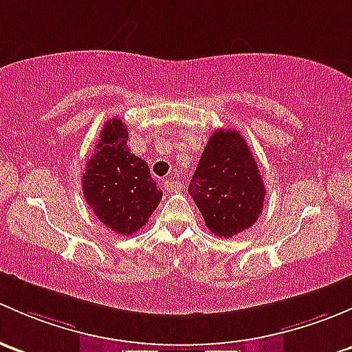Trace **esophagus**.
<instances>
[{
  "instance_id": "esophagus-1",
  "label": "esophagus",
  "mask_w": 352,
  "mask_h": 352,
  "mask_svg": "<svg viewBox=\"0 0 352 352\" xmlns=\"http://www.w3.org/2000/svg\"><path fill=\"white\" fill-rule=\"evenodd\" d=\"M162 184H164V190H168L169 193H177L181 190L179 179H173V177H166Z\"/></svg>"
}]
</instances>
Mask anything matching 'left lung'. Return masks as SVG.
Returning a JSON list of instances; mask_svg holds the SVG:
<instances>
[{"label":"left lung","mask_w":352,"mask_h":352,"mask_svg":"<svg viewBox=\"0 0 352 352\" xmlns=\"http://www.w3.org/2000/svg\"><path fill=\"white\" fill-rule=\"evenodd\" d=\"M188 191L210 232L229 239L259 219L263 177L248 142L237 130H217L206 142Z\"/></svg>","instance_id":"8db88e82"}]
</instances>
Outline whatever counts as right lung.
Segmentation results:
<instances>
[{
	"mask_svg": "<svg viewBox=\"0 0 352 352\" xmlns=\"http://www.w3.org/2000/svg\"><path fill=\"white\" fill-rule=\"evenodd\" d=\"M126 140L129 130L120 118L104 123L81 177L82 195L93 213L120 235L142 229L162 198L147 162L129 151Z\"/></svg>",
	"mask_w": 352,
	"mask_h": 352,
	"instance_id": "right-lung-1",
	"label": "right lung"
}]
</instances>
